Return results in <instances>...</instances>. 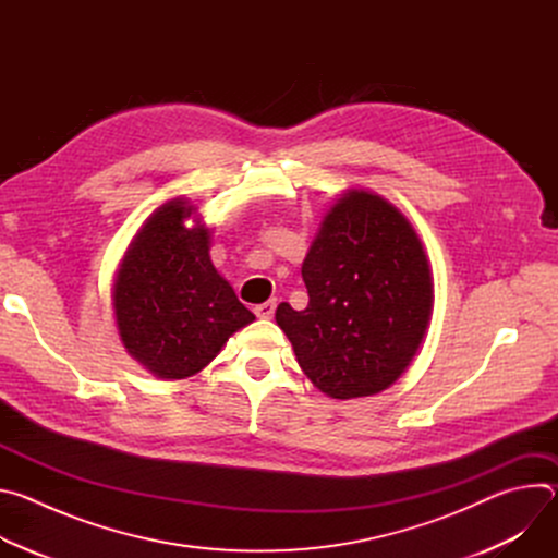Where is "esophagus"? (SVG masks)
Segmentation results:
<instances>
[{"mask_svg": "<svg viewBox=\"0 0 558 558\" xmlns=\"http://www.w3.org/2000/svg\"><path fill=\"white\" fill-rule=\"evenodd\" d=\"M254 313H256L258 317H265V320H269V317H274V313H276V300L271 298V300H267V302H263V304H256V306H254Z\"/></svg>", "mask_w": 558, "mask_h": 558, "instance_id": "esophagus-1", "label": "esophagus"}]
</instances>
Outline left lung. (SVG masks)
<instances>
[{
	"label": "left lung",
	"mask_w": 558,
	"mask_h": 558,
	"mask_svg": "<svg viewBox=\"0 0 558 558\" xmlns=\"http://www.w3.org/2000/svg\"><path fill=\"white\" fill-rule=\"evenodd\" d=\"M308 304L276 323L304 375L336 400L375 395L404 373L433 308L430 269L411 222L368 192L344 194L304 263Z\"/></svg>",
	"instance_id": "8db88e82"
}]
</instances>
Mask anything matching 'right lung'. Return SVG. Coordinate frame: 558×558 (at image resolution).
Returning a JSON list of instances; mask_svg holds the SVG:
<instances>
[{
    "instance_id": "obj_1",
    "label": "right lung",
    "mask_w": 558,
    "mask_h": 558,
    "mask_svg": "<svg viewBox=\"0 0 558 558\" xmlns=\"http://www.w3.org/2000/svg\"><path fill=\"white\" fill-rule=\"evenodd\" d=\"M183 201L158 207L136 233L114 282V315L128 353L163 379L207 366L256 315L209 260V229H187Z\"/></svg>"
}]
</instances>
